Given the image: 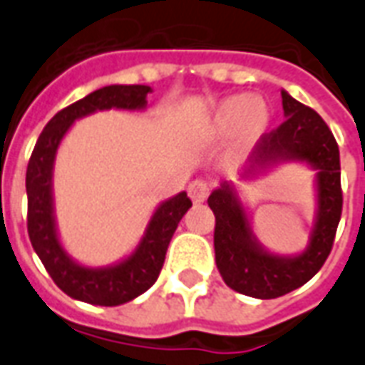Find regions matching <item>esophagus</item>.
<instances>
[{"mask_svg":"<svg viewBox=\"0 0 365 365\" xmlns=\"http://www.w3.org/2000/svg\"><path fill=\"white\" fill-rule=\"evenodd\" d=\"M187 193H190V199L193 203H203L209 195V185L201 180H195L187 185Z\"/></svg>","mask_w":365,"mask_h":365,"instance_id":"34e87169","label":"esophagus"}]
</instances>
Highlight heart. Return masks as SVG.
I'll return each mask as SVG.
<instances>
[{
    "label": "heart",
    "mask_w": 365,
    "mask_h": 365,
    "mask_svg": "<svg viewBox=\"0 0 365 365\" xmlns=\"http://www.w3.org/2000/svg\"><path fill=\"white\" fill-rule=\"evenodd\" d=\"M271 123V112L259 96L232 94L220 100L203 128V139L209 143L234 137V148L244 153L259 141Z\"/></svg>",
    "instance_id": "b5f03b06"
}]
</instances>
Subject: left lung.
Here are the masks:
<instances>
[{
  "label": "left lung",
  "instance_id": "left-lung-1",
  "mask_svg": "<svg viewBox=\"0 0 365 365\" xmlns=\"http://www.w3.org/2000/svg\"><path fill=\"white\" fill-rule=\"evenodd\" d=\"M280 94L284 123L259 139L242 180H257L284 162H299L315 170L317 209L306 250L294 255L267 250L253 232L236 183L222 182L209 195V207L217 218L218 272L232 290L259 299L284 296L317 274L331 253L342 212L341 155L331 129L315 110L304 106L286 91Z\"/></svg>",
  "mask_w": 365,
  "mask_h": 365
}]
</instances>
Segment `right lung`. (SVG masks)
I'll return each mask as SVG.
<instances>
[{
  "instance_id": "add662e5",
  "label": "right lung",
  "mask_w": 365,
  "mask_h": 365,
  "mask_svg": "<svg viewBox=\"0 0 365 365\" xmlns=\"http://www.w3.org/2000/svg\"><path fill=\"white\" fill-rule=\"evenodd\" d=\"M148 93H153V88L147 85H110L63 108L40 133L26 168V226L32 247L59 290L93 306H121L155 284L164 265L170 240L183 215L190 210L191 201L185 191L162 201L148 220L141 242L128 257L106 267L83 265L67 253L59 240L53 209L56 155L75 121L112 108L141 112L147 108Z\"/></svg>"
}]
</instances>
